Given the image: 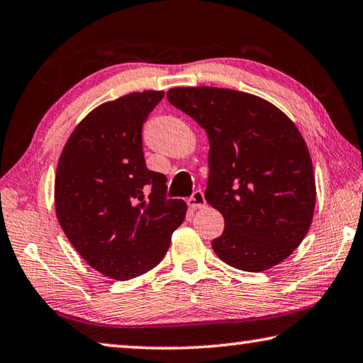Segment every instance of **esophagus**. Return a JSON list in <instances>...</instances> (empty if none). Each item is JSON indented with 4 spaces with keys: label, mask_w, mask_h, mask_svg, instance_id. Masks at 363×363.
<instances>
[{
    "label": "esophagus",
    "mask_w": 363,
    "mask_h": 363,
    "mask_svg": "<svg viewBox=\"0 0 363 363\" xmlns=\"http://www.w3.org/2000/svg\"><path fill=\"white\" fill-rule=\"evenodd\" d=\"M187 203L190 208H194V210H196V208H203L206 205V200H205V195L201 190H195V192L190 195V199L187 200Z\"/></svg>",
    "instance_id": "esophagus-1"
}]
</instances>
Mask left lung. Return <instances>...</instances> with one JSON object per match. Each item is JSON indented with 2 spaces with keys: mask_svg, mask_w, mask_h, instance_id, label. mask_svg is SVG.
Wrapping results in <instances>:
<instances>
[{
  "mask_svg": "<svg viewBox=\"0 0 363 363\" xmlns=\"http://www.w3.org/2000/svg\"><path fill=\"white\" fill-rule=\"evenodd\" d=\"M167 96L210 139L205 199L224 216L214 253L247 272L286 259L306 237L315 208L312 160L294 123L242 91L199 86Z\"/></svg>",
  "mask_w": 363,
  "mask_h": 363,
  "instance_id": "left-lung-1",
  "label": "left lung"
}]
</instances>
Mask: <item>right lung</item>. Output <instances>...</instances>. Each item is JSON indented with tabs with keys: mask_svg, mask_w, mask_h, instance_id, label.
Masks as SVG:
<instances>
[{
	"mask_svg": "<svg viewBox=\"0 0 363 363\" xmlns=\"http://www.w3.org/2000/svg\"><path fill=\"white\" fill-rule=\"evenodd\" d=\"M163 91L123 96L94 108L67 140L56 173L59 224L91 267L115 280L163 259L187 205L168 199L167 176L150 171L143 128Z\"/></svg>",
	"mask_w": 363,
	"mask_h": 363,
	"instance_id": "1",
	"label": "right lung"
}]
</instances>
